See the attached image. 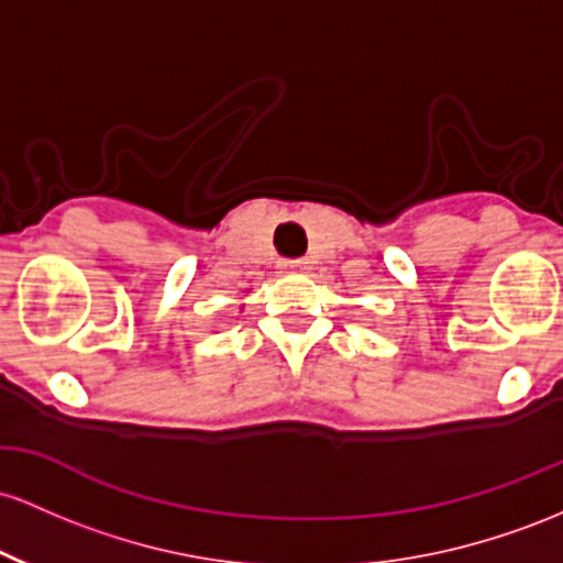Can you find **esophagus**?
<instances>
[{"label":"esophagus","instance_id":"1","mask_svg":"<svg viewBox=\"0 0 563 563\" xmlns=\"http://www.w3.org/2000/svg\"><path fill=\"white\" fill-rule=\"evenodd\" d=\"M284 274H306L308 271V261H287L282 263Z\"/></svg>","mask_w":563,"mask_h":563}]
</instances>
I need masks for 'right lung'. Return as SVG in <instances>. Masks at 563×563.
Returning <instances> with one entry per match:
<instances>
[{
	"instance_id": "obj_1",
	"label": "right lung",
	"mask_w": 563,
	"mask_h": 563,
	"mask_svg": "<svg viewBox=\"0 0 563 563\" xmlns=\"http://www.w3.org/2000/svg\"><path fill=\"white\" fill-rule=\"evenodd\" d=\"M239 308H244V306H239Z\"/></svg>"
}]
</instances>
